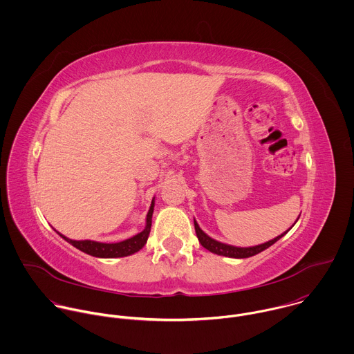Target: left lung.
Instances as JSON below:
<instances>
[{"label": "left lung", "mask_w": 354, "mask_h": 354, "mask_svg": "<svg viewBox=\"0 0 354 354\" xmlns=\"http://www.w3.org/2000/svg\"><path fill=\"white\" fill-rule=\"evenodd\" d=\"M297 220H298V218H297ZM295 223H297V221H295ZM295 223H294V224H295ZM294 224H292V225H294ZM292 225H291V227H292ZM291 227H290V228H291ZM194 228H196V234H197V238H198L200 243H201L205 249H208L209 252H212L214 254L225 256V257H232V259H246V257H252V256H254V254H259L260 252L268 249L271 245H274L277 241H279L283 235H286L287 231L290 230V228H288L286 232H283L279 236H277V238H274V239H271V241H268V242H266V243H261V245H257V246H250V248H236V246H231V245H227V243H221V242L213 239L211 236H208V235L200 228V225L197 224L196 220H194Z\"/></svg>", "instance_id": "1"}]
</instances>
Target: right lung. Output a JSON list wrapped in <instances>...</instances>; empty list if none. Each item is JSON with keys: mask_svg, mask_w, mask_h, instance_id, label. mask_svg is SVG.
<instances>
[{"mask_svg": "<svg viewBox=\"0 0 354 354\" xmlns=\"http://www.w3.org/2000/svg\"><path fill=\"white\" fill-rule=\"evenodd\" d=\"M153 209H154V200L151 201L150 209L146 216V227L143 228L140 234L134 235L133 238H129L126 241L122 242H116V243H102V242H95V241H72L70 238L64 236L63 234H60L57 231V234L64 238L68 243H71L72 246H75L76 249H79L83 253H87L90 256L94 257H100V259H115V257H126L130 254H134L137 252H140L142 248L145 246L147 238H149V232H150V227H151V216H153Z\"/></svg>", "mask_w": 354, "mask_h": 354, "instance_id": "1", "label": "right lung"}]
</instances>
